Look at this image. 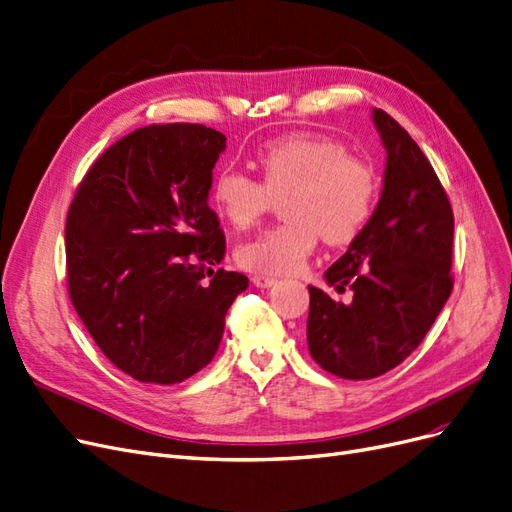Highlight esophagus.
Masks as SVG:
<instances>
[{"label":"esophagus","instance_id":"34e87169","mask_svg":"<svg viewBox=\"0 0 512 512\" xmlns=\"http://www.w3.org/2000/svg\"><path fill=\"white\" fill-rule=\"evenodd\" d=\"M276 278L274 276H266V274H255L253 276V285L257 287V289H270V287H274L276 285Z\"/></svg>","mask_w":512,"mask_h":512}]
</instances>
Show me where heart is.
<instances>
[{"label":"heart","mask_w":512,"mask_h":512,"mask_svg":"<svg viewBox=\"0 0 512 512\" xmlns=\"http://www.w3.org/2000/svg\"><path fill=\"white\" fill-rule=\"evenodd\" d=\"M261 181L225 166L217 170L211 200L234 227H249L282 200L287 221L244 242L236 257L257 274L297 272L323 234L329 244H348L367 225L377 200L373 168L333 139L295 132L263 143L255 154Z\"/></svg>","instance_id":"b5f03b06"}]
</instances>
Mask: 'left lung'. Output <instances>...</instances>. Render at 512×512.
Here are the masks:
<instances>
[{"instance_id": "8db88e82", "label": "left lung", "mask_w": 512, "mask_h": 512, "mask_svg": "<svg viewBox=\"0 0 512 512\" xmlns=\"http://www.w3.org/2000/svg\"><path fill=\"white\" fill-rule=\"evenodd\" d=\"M371 120L386 149L384 185L367 225L325 272L350 304L308 287V348L325 371L371 380L420 346L451 295L453 213L434 168L386 111Z\"/></svg>"}]
</instances>
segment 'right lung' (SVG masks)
I'll return each mask as SVG.
<instances>
[{
	"instance_id": "add662e5",
	"label": "right lung",
	"mask_w": 512,
	"mask_h": 512,
	"mask_svg": "<svg viewBox=\"0 0 512 512\" xmlns=\"http://www.w3.org/2000/svg\"><path fill=\"white\" fill-rule=\"evenodd\" d=\"M225 135L145 126L92 164L67 215L69 295L109 361L170 386L213 361L225 314L249 287L217 270L225 236L208 208Z\"/></svg>"
}]
</instances>
